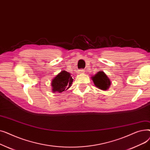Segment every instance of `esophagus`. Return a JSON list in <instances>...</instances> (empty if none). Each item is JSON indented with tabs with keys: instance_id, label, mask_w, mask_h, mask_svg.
I'll list each match as a JSON object with an SVG mask.
<instances>
[{
	"instance_id": "obj_1",
	"label": "esophagus",
	"mask_w": 150,
	"mask_h": 150,
	"mask_svg": "<svg viewBox=\"0 0 150 150\" xmlns=\"http://www.w3.org/2000/svg\"><path fill=\"white\" fill-rule=\"evenodd\" d=\"M84 73V70H78V74H83Z\"/></svg>"
}]
</instances>
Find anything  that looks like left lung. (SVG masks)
<instances>
[{"mask_svg":"<svg viewBox=\"0 0 150 150\" xmlns=\"http://www.w3.org/2000/svg\"><path fill=\"white\" fill-rule=\"evenodd\" d=\"M91 79L96 87L101 90L107 91L111 86V82L109 77L101 70L98 72L95 75L92 76Z\"/></svg>","mask_w":150,"mask_h":150,"instance_id":"obj_1","label":"left lung"}]
</instances>
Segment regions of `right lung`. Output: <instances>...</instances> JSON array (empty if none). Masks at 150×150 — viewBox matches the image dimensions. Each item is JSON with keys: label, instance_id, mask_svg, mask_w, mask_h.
<instances>
[{"label": "right lung", "instance_id": "1", "mask_svg": "<svg viewBox=\"0 0 150 150\" xmlns=\"http://www.w3.org/2000/svg\"><path fill=\"white\" fill-rule=\"evenodd\" d=\"M73 78L70 73L67 71L62 70L52 80V91L54 93H62L66 91L71 86Z\"/></svg>", "mask_w": 150, "mask_h": 150}]
</instances>
